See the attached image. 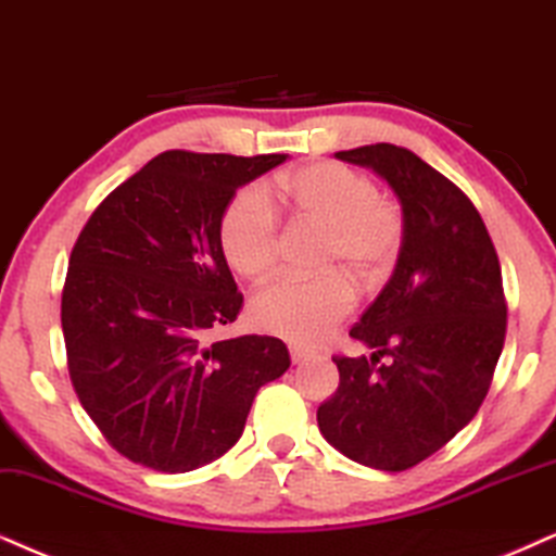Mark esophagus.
Listing matches in <instances>:
<instances>
[{"label":"esophagus","instance_id":"34e87169","mask_svg":"<svg viewBox=\"0 0 556 556\" xmlns=\"http://www.w3.org/2000/svg\"><path fill=\"white\" fill-rule=\"evenodd\" d=\"M290 356H292V364H302L307 362L313 356L311 349H302V346H290Z\"/></svg>","mask_w":556,"mask_h":556}]
</instances>
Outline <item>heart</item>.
I'll list each match as a JSON object with an SVG mask.
<instances>
[{
  "mask_svg": "<svg viewBox=\"0 0 556 556\" xmlns=\"http://www.w3.org/2000/svg\"><path fill=\"white\" fill-rule=\"evenodd\" d=\"M269 202H282L311 226L326 230L315 279L285 277L251 302L256 328L294 343H315L351 311V287L371 290L395 269L405 223L395 202L379 194L367 174L339 161H313L279 174L258 192H241L217 223V243L230 269L264 282L279 258V226Z\"/></svg>",
  "mask_w": 556,
  "mask_h": 556,
  "instance_id": "heart-1",
  "label": "heart"
}]
</instances>
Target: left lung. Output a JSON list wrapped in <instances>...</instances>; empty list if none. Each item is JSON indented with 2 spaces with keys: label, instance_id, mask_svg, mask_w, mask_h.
<instances>
[{
  "label": "left lung",
  "instance_id": "left-lung-1",
  "mask_svg": "<svg viewBox=\"0 0 556 556\" xmlns=\"http://www.w3.org/2000/svg\"><path fill=\"white\" fill-rule=\"evenodd\" d=\"M375 168L403 205L390 282L349 330L375 354H336L339 390L318 407L330 446L364 467L403 472L477 416L505 343L503 274L472 200L392 143L339 151Z\"/></svg>",
  "mask_w": 556,
  "mask_h": 556
}]
</instances>
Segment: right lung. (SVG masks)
I'll use <instances>...</instances> for the list:
<instances>
[{
    "label": "right lung",
    "instance_id": "add662e5",
    "mask_svg": "<svg viewBox=\"0 0 556 556\" xmlns=\"http://www.w3.org/2000/svg\"><path fill=\"white\" fill-rule=\"evenodd\" d=\"M287 153L164 151L97 205L61 294L74 392L108 444L156 472H192L241 439L262 384L290 369L274 336L210 343L243 294L217 223L236 189Z\"/></svg>",
    "mask_w": 556,
    "mask_h": 556
}]
</instances>
